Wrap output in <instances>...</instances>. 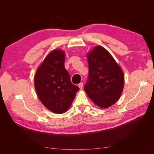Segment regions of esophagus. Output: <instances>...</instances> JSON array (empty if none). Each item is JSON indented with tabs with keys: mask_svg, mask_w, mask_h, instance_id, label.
Wrapping results in <instances>:
<instances>
[{
	"mask_svg": "<svg viewBox=\"0 0 154 154\" xmlns=\"http://www.w3.org/2000/svg\"><path fill=\"white\" fill-rule=\"evenodd\" d=\"M83 83H80L79 84V87L80 90H81V89H83Z\"/></svg>",
	"mask_w": 154,
	"mask_h": 154,
	"instance_id": "34e87169",
	"label": "esophagus"
}]
</instances>
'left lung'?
Listing matches in <instances>:
<instances>
[{"label": "left lung", "mask_w": 154, "mask_h": 154, "mask_svg": "<svg viewBox=\"0 0 154 154\" xmlns=\"http://www.w3.org/2000/svg\"><path fill=\"white\" fill-rule=\"evenodd\" d=\"M89 76L84 89L97 106L106 109L119 100L124 88L122 69L105 48L98 45L87 55Z\"/></svg>", "instance_id": "obj_1"}]
</instances>
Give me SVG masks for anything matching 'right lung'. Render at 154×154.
<instances>
[{"instance_id": "right-lung-1", "label": "right lung", "mask_w": 154, "mask_h": 154, "mask_svg": "<svg viewBox=\"0 0 154 154\" xmlns=\"http://www.w3.org/2000/svg\"><path fill=\"white\" fill-rule=\"evenodd\" d=\"M64 61L63 50L51 51L38 67L34 77L38 98L49 110L56 114L66 112L79 90L71 83Z\"/></svg>"}]
</instances>
